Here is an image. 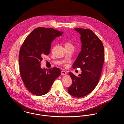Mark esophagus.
<instances>
[{"label":"esophagus","mask_w":124,"mask_h":124,"mask_svg":"<svg viewBox=\"0 0 124 124\" xmlns=\"http://www.w3.org/2000/svg\"><path fill=\"white\" fill-rule=\"evenodd\" d=\"M67 75V73L64 71V70H61V75L62 76H65Z\"/></svg>","instance_id":"1"}]
</instances>
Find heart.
Returning <instances> with one entry per match:
<instances>
[{
	"mask_svg": "<svg viewBox=\"0 0 124 124\" xmlns=\"http://www.w3.org/2000/svg\"><path fill=\"white\" fill-rule=\"evenodd\" d=\"M64 46H65V47H68V46H73L70 44V43L68 42H65V44H64Z\"/></svg>",
	"mask_w": 124,
	"mask_h": 124,
	"instance_id": "1",
	"label": "heart"
}]
</instances>
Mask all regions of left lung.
Wrapping results in <instances>:
<instances>
[{"mask_svg":"<svg viewBox=\"0 0 124 124\" xmlns=\"http://www.w3.org/2000/svg\"><path fill=\"white\" fill-rule=\"evenodd\" d=\"M75 30L80 35L81 49L73 67L80 68L82 73L78 77L69 73L72 84L68 92L75 97L81 98L91 93L99 82L104 59V47L92 30L80 28Z\"/></svg>","mask_w":124,"mask_h":124,"instance_id":"8db88e82","label":"left lung"}]
</instances>
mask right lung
I'll use <instances>...</instances> for the list:
<instances>
[{
    "instance_id": "right-lung-1",
    "label": "right lung",
    "mask_w": 124,
    "mask_h": 124,
    "mask_svg": "<svg viewBox=\"0 0 124 124\" xmlns=\"http://www.w3.org/2000/svg\"><path fill=\"white\" fill-rule=\"evenodd\" d=\"M63 32L50 28L38 27L26 37L20 49V74L27 90L36 96L46 94L61 75L60 69L41 67L43 57L49 54L51 42Z\"/></svg>"
}]
</instances>
